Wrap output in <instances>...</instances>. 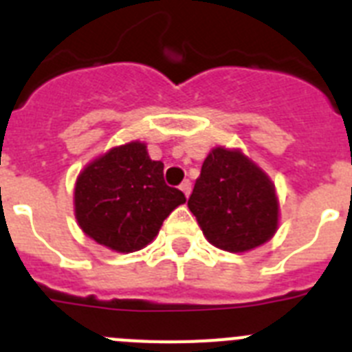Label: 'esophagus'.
<instances>
[{
    "instance_id": "34e87169",
    "label": "esophagus",
    "mask_w": 352,
    "mask_h": 352,
    "mask_svg": "<svg viewBox=\"0 0 352 352\" xmlns=\"http://www.w3.org/2000/svg\"><path fill=\"white\" fill-rule=\"evenodd\" d=\"M179 188H182L183 194H185L186 197H188V195H190V192H192V183L188 182V179H185V182H183L182 185H179Z\"/></svg>"
}]
</instances>
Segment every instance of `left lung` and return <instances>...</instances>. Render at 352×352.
I'll return each mask as SVG.
<instances>
[{"label":"left lung","mask_w":352,"mask_h":352,"mask_svg":"<svg viewBox=\"0 0 352 352\" xmlns=\"http://www.w3.org/2000/svg\"><path fill=\"white\" fill-rule=\"evenodd\" d=\"M188 208L208 241L227 252L259 247L278 227L275 185L239 149H211Z\"/></svg>","instance_id":"1"}]
</instances>
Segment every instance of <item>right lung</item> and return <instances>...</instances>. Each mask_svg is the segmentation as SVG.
Listing matches in <instances>:
<instances>
[{
	"mask_svg": "<svg viewBox=\"0 0 352 352\" xmlns=\"http://www.w3.org/2000/svg\"><path fill=\"white\" fill-rule=\"evenodd\" d=\"M185 201L182 190L166 185L164 164L151 160L139 141L95 158L79 174L74 190L84 234L123 254L151 243L162 222Z\"/></svg>",
	"mask_w": 352,
	"mask_h": 352,
	"instance_id": "right-lung-1",
	"label": "right lung"
}]
</instances>
